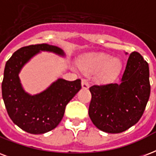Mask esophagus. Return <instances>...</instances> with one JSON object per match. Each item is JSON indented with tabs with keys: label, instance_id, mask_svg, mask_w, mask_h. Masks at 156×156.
<instances>
[{
	"label": "esophagus",
	"instance_id": "1",
	"mask_svg": "<svg viewBox=\"0 0 156 156\" xmlns=\"http://www.w3.org/2000/svg\"><path fill=\"white\" fill-rule=\"evenodd\" d=\"M89 85H90V83H89L87 79H86V78H83V79H82V87H83V89L88 88Z\"/></svg>",
	"mask_w": 156,
	"mask_h": 156
}]
</instances>
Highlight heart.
Wrapping results in <instances>:
<instances>
[{
	"mask_svg": "<svg viewBox=\"0 0 156 156\" xmlns=\"http://www.w3.org/2000/svg\"><path fill=\"white\" fill-rule=\"evenodd\" d=\"M81 70L86 73H95L100 72L101 81H109L119 73L122 66L119 58H111V55L105 53H97L86 57L81 61Z\"/></svg>",
	"mask_w": 156,
	"mask_h": 156,
	"instance_id": "obj_1",
	"label": "heart"
}]
</instances>
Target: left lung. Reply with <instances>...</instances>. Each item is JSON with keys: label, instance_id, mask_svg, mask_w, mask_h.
I'll return each instance as SVG.
<instances>
[{"label": "left lung", "instance_id": "8db88e82", "mask_svg": "<svg viewBox=\"0 0 156 156\" xmlns=\"http://www.w3.org/2000/svg\"><path fill=\"white\" fill-rule=\"evenodd\" d=\"M149 76L148 63L133 51L120 83L91 86L88 114L94 125L108 133H119L136 124L149 100Z\"/></svg>", "mask_w": 156, "mask_h": 156}]
</instances>
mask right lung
<instances>
[{
  "mask_svg": "<svg viewBox=\"0 0 156 156\" xmlns=\"http://www.w3.org/2000/svg\"><path fill=\"white\" fill-rule=\"evenodd\" d=\"M41 51L65 55L60 48L46 43L23 46L7 60L2 84V98L9 118L18 127L32 134L45 133L56 128L67 104L82 87L80 79L59 78L41 93L31 96L25 92L19 73L23 66Z\"/></svg>",
  "mask_w": 156,
  "mask_h": 156,
  "instance_id": "right-lung-1",
  "label": "right lung"
}]
</instances>
